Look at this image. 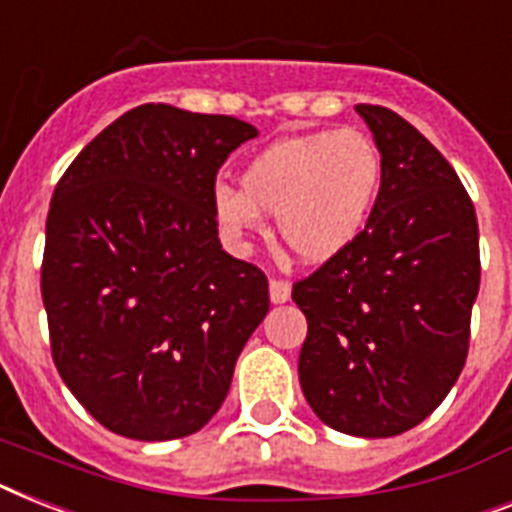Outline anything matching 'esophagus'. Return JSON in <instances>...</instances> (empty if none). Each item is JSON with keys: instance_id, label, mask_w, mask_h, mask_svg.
I'll return each instance as SVG.
<instances>
[{"instance_id": "1", "label": "esophagus", "mask_w": 512, "mask_h": 512, "mask_svg": "<svg viewBox=\"0 0 512 512\" xmlns=\"http://www.w3.org/2000/svg\"><path fill=\"white\" fill-rule=\"evenodd\" d=\"M289 297H292V286L286 284V281H281V278H270V302L281 305V302H286Z\"/></svg>"}]
</instances>
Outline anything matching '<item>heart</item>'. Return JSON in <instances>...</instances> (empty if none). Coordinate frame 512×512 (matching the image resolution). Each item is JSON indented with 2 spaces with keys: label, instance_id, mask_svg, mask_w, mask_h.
I'll return each mask as SVG.
<instances>
[{
  "label": "heart",
  "instance_id": "1",
  "mask_svg": "<svg viewBox=\"0 0 512 512\" xmlns=\"http://www.w3.org/2000/svg\"><path fill=\"white\" fill-rule=\"evenodd\" d=\"M381 173L376 141L360 128L289 136L249 160L242 189L215 186L213 213L239 247L265 236V213L278 215L286 247L305 263H326L365 228Z\"/></svg>",
  "mask_w": 512,
  "mask_h": 512
}]
</instances>
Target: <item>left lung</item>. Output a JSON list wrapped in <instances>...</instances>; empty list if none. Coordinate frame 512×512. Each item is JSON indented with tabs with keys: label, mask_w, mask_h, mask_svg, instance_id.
I'll return each mask as SVG.
<instances>
[{
	"label": "left lung",
	"mask_w": 512,
	"mask_h": 512,
	"mask_svg": "<svg viewBox=\"0 0 512 512\" xmlns=\"http://www.w3.org/2000/svg\"><path fill=\"white\" fill-rule=\"evenodd\" d=\"M384 173L355 242L292 286L307 318L299 384L342 434L397 436L458 381L479 294V220L458 173L397 112L357 105Z\"/></svg>",
	"instance_id": "8db88e82"
}]
</instances>
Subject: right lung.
Segmentation results:
<instances>
[{"instance_id": "obj_1", "label": "right lung", "mask_w": 512, "mask_h": 512, "mask_svg": "<svg viewBox=\"0 0 512 512\" xmlns=\"http://www.w3.org/2000/svg\"><path fill=\"white\" fill-rule=\"evenodd\" d=\"M257 128L141 105L54 186L41 260L52 360L112 434L165 442L223 405L270 307L257 265L220 249L215 176Z\"/></svg>"}]
</instances>
